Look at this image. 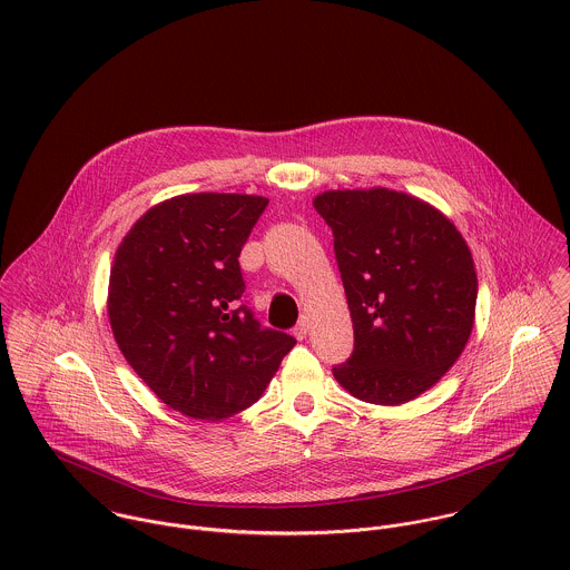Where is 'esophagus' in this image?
Here are the masks:
<instances>
[{
    "instance_id": "1",
    "label": "esophagus",
    "mask_w": 570,
    "mask_h": 570,
    "mask_svg": "<svg viewBox=\"0 0 570 570\" xmlns=\"http://www.w3.org/2000/svg\"><path fill=\"white\" fill-rule=\"evenodd\" d=\"M307 333H309V321L303 316V318L298 321V325L294 326V335H296L298 340H305Z\"/></svg>"
}]
</instances>
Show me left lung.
<instances>
[{
  "label": "left lung",
  "mask_w": 570,
  "mask_h": 570,
  "mask_svg": "<svg viewBox=\"0 0 570 570\" xmlns=\"http://www.w3.org/2000/svg\"><path fill=\"white\" fill-rule=\"evenodd\" d=\"M353 321V353L333 377L357 400L400 406L434 386L463 353L476 312L472 252L430 204L389 188L314 199Z\"/></svg>",
  "instance_id": "8db88e82"
}]
</instances>
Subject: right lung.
Masks as SVG:
<instances>
[{"label":"right lung","instance_id":"right-lung-1","mask_svg":"<svg viewBox=\"0 0 570 570\" xmlns=\"http://www.w3.org/2000/svg\"><path fill=\"white\" fill-rule=\"evenodd\" d=\"M265 206L256 195H179L145 213L116 249L114 337L145 384L186 416L217 421L252 406L296 344L244 303L239 256Z\"/></svg>","mask_w":570,"mask_h":570}]
</instances>
